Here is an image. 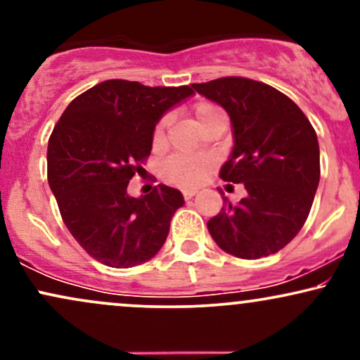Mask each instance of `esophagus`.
I'll return each mask as SVG.
<instances>
[{
    "instance_id": "1",
    "label": "esophagus",
    "mask_w": 360,
    "mask_h": 360,
    "mask_svg": "<svg viewBox=\"0 0 360 360\" xmlns=\"http://www.w3.org/2000/svg\"><path fill=\"white\" fill-rule=\"evenodd\" d=\"M196 193H198L196 189H184V191H183V198H184L186 201H188V200H191V198H193Z\"/></svg>"
}]
</instances>
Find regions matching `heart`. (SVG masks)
Wrapping results in <instances>:
<instances>
[{"instance_id": "b5f03b06", "label": "heart", "mask_w": 360, "mask_h": 360, "mask_svg": "<svg viewBox=\"0 0 360 360\" xmlns=\"http://www.w3.org/2000/svg\"><path fill=\"white\" fill-rule=\"evenodd\" d=\"M194 115L201 127L206 128L217 120H223L225 115L217 105L208 101H201L194 105ZM171 122V115L166 113L157 120L154 127V142H159L164 137V131ZM214 167V159L208 154H174L167 157L160 166V174L167 183L179 186V188H193L205 179L206 174Z\"/></svg>"}]
</instances>
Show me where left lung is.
I'll return each mask as SVG.
<instances>
[{"label":"left lung","mask_w":360,"mask_h":360,"mask_svg":"<svg viewBox=\"0 0 360 360\" xmlns=\"http://www.w3.org/2000/svg\"><path fill=\"white\" fill-rule=\"evenodd\" d=\"M193 88L230 115L235 146L220 177L243 183L247 191L237 205L223 198L220 213L208 221L210 235L235 257L276 254L303 229L315 200L320 181L315 128L291 98L266 82L226 76Z\"/></svg>","instance_id":"1"}]
</instances>
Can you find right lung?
<instances>
[{"instance_id":"1","label":"right lung","mask_w":360,"mask_h":360,"mask_svg":"<svg viewBox=\"0 0 360 360\" xmlns=\"http://www.w3.org/2000/svg\"><path fill=\"white\" fill-rule=\"evenodd\" d=\"M191 86H143L108 79L69 103L47 148V179L68 230L93 259L127 269L152 259L166 242L183 194L159 184L127 194L152 150L157 120L191 96Z\"/></svg>"}]
</instances>
